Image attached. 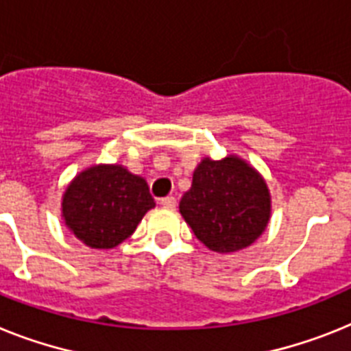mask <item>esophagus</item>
Instances as JSON below:
<instances>
[{"mask_svg": "<svg viewBox=\"0 0 351 351\" xmlns=\"http://www.w3.org/2000/svg\"><path fill=\"white\" fill-rule=\"evenodd\" d=\"M160 205L166 208H175L176 207V198L175 196H166L160 199Z\"/></svg>", "mask_w": 351, "mask_h": 351, "instance_id": "34e87169", "label": "esophagus"}]
</instances>
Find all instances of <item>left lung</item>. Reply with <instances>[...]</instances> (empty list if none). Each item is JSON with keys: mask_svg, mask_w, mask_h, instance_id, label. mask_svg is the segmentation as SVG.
I'll return each instance as SVG.
<instances>
[{"mask_svg": "<svg viewBox=\"0 0 351 351\" xmlns=\"http://www.w3.org/2000/svg\"><path fill=\"white\" fill-rule=\"evenodd\" d=\"M180 212L194 235L208 250L237 252L257 239L269 221L266 182L237 157L202 160Z\"/></svg>", "mask_w": 351, "mask_h": 351, "instance_id": "8db88e82", "label": "left lung"}]
</instances>
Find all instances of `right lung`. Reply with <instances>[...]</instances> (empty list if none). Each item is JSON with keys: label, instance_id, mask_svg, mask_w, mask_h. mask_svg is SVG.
Segmentation results:
<instances>
[{"label": "right lung", "instance_id": "right-lung-1", "mask_svg": "<svg viewBox=\"0 0 351 351\" xmlns=\"http://www.w3.org/2000/svg\"><path fill=\"white\" fill-rule=\"evenodd\" d=\"M155 207L144 178L121 166H96L76 176L62 199V216L87 246L114 248Z\"/></svg>", "mask_w": 351, "mask_h": 351}]
</instances>
